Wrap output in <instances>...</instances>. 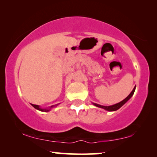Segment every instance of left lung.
<instances>
[{"label":"left lung","mask_w":157,"mask_h":157,"mask_svg":"<svg viewBox=\"0 0 157 157\" xmlns=\"http://www.w3.org/2000/svg\"><path fill=\"white\" fill-rule=\"evenodd\" d=\"M135 89H136V86L134 88V89L132 90V91L131 92L130 94L127 96V97H126V98H124V99L123 101H121V102L118 103V104H116L114 105H112V106H101V105H99V104H94V103H93V104L94 105V106H97V107H99V108L104 109H105V110L109 111H117L119 109L121 108V107L123 106L124 104H126V103L130 99L131 97H132V96L134 95Z\"/></svg>","instance_id":"8db88e82"}]
</instances>
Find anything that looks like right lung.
<instances>
[{
	"instance_id": "obj_1",
	"label": "right lung",
	"mask_w": 157,
	"mask_h": 157,
	"mask_svg": "<svg viewBox=\"0 0 157 157\" xmlns=\"http://www.w3.org/2000/svg\"><path fill=\"white\" fill-rule=\"evenodd\" d=\"M31 105L34 107V108L36 109H38V110H39L40 111H44V112H47V111H50L51 109L53 108V107H55V106H58V105H59V104H56V105H54V106H51V107H49V108H48V109H42V108H40L39 106H38V105H36V104H31Z\"/></svg>"
}]
</instances>
